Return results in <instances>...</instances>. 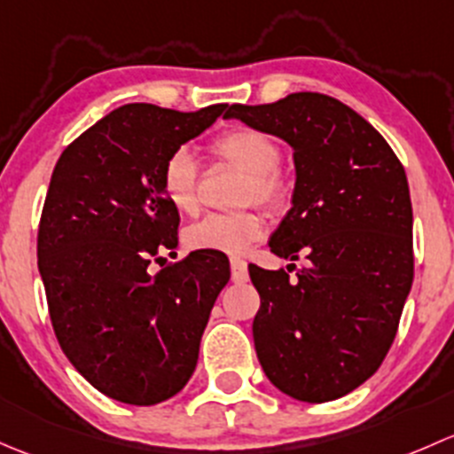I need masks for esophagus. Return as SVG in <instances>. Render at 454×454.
Returning a JSON list of instances; mask_svg holds the SVG:
<instances>
[{"mask_svg": "<svg viewBox=\"0 0 454 454\" xmlns=\"http://www.w3.org/2000/svg\"><path fill=\"white\" fill-rule=\"evenodd\" d=\"M229 264H231V279L236 284H245L247 279H249V270H247V262L242 258H238V255H233L231 260H229Z\"/></svg>", "mask_w": 454, "mask_h": 454, "instance_id": "34e87169", "label": "esophagus"}]
</instances>
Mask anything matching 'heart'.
I'll return each mask as SVG.
<instances>
[{
  "label": "heart",
  "instance_id": "heart-1",
  "mask_svg": "<svg viewBox=\"0 0 454 454\" xmlns=\"http://www.w3.org/2000/svg\"><path fill=\"white\" fill-rule=\"evenodd\" d=\"M209 153L245 172V181L240 184V194H238L242 205L255 200L270 212H282L291 203V184L278 168L282 161V148L273 135L251 126H236L216 135L209 144ZM159 184L166 200L176 212L194 214L199 209V170L185 148H176L168 155L161 166ZM262 236H264V218L254 209L236 214H209L203 221L185 229L188 247L221 251V254H242Z\"/></svg>",
  "mask_w": 454,
  "mask_h": 454
}]
</instances>
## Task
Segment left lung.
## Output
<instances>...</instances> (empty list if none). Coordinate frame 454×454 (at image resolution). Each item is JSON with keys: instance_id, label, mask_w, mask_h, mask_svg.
<instances>
[{"instance_id": "left-lung-1", "label": "left lung", "mask_w": 454, "mask_h": 454, "mask_svg": "<svg viewBox=\"0 0 454 454\" xmlns=\"http://www.w3.org/2000/svg\"><path fill=\"white\" fill-rule=\"evenodd\" d=\"M225 118L293 148V207L269 247L308 260L249 264L260 293L254 343L266 378L301 402L349 394L376 373L413 284V209L400 159L348 105L299 91L273 105H231Z\"/></svg>"}]
</instances>
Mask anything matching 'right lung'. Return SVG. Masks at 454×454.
<instances>
[{
    "instance_id": "right-lung-1",
    "label": "right lung",
    "mask_w": 454,
    "mask_h": 454,
    "mask_svg": "<svg viewBox=\"0 0 454 454\" xmlns=\"http://www.w3.org/2000/svg\"><path fill=\"white\" fill-rule=\"evenodd\" d=\"M223 111L124 105L74 139L54 166L36 240L50 319L81 376L124 404H157L188 385L229 282L221 251L151 269L179 245V212L159 184L163 161Z\"/></svg>"
}]
</instances>
